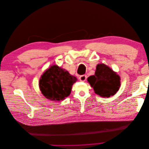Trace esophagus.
<instances>
[{"instance_id": "esophagus-1", "label": "esophagus", "mask_w": 149, "mask_h": 149, "mask_svg": "<svg viewBox=\"0 0 149 149\" xmlns=\"http://www.w3.org/2000/svg\"><path fill=\"white\" fill-rule=\"evenodd\" d=\"M86 78H87V76L86 75H81L79 76V80L81 81H85L86 80Z\"/></svg>"}]
</instances>
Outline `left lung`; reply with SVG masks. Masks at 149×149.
<instances>
[{"label":"left lung","instance_id":"obj_1","mask_svg":"<svg viewBox=\"0 0 149 149\" xmlns=\"http://www.w3.org/2000/svg\"><path fill=\"white\" fill-rule=\"evenodd\" d=\"M118 74L104 64H98L95 74L88 78V81L97 95L109 97L118 91L120 82Z\"/></svg>","mask_w":149,"mask_h":149}]
</instances>
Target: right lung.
Returning a JSON list of instances; mask_svg holds the SVG:
<instances>
[{
	"instance_id": "add662e5",
	"label": "right lung",
	"mask_w": 149,
	"mask_h": 149,
	"mask_svg": "<svg viewBox=\"0 0 149 149\" xmlns=\"http://www.w3.org/2000/svg\"><path fill=\"white\" fill-rule=\"evenodd\" d=\"M77 81L68 71L56 65L52 66L42 75L39 87L43 95L51 101H62L68 96L72 86Z\"/></svg>"
}]
</instances>
